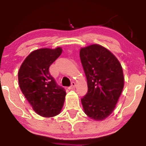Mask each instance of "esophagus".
<instances>
[{
	"label": "esophagus",
	"instance_id": "34e87169",
	"mask_svg": "<svg viewBox=\"0 0 146 146\" xmlns=\"http://www.w3.org/2000/svg\"><path fill=\"white\" fill-rule=\"evenodd\" d=\"M71 87H72V88H74V87H75V83L74 82V81H72V82H71Z\"/></svg>",
	"mask_w": 146,
	"mask_h": 146
}]
</instances>
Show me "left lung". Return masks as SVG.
Wrapping results in <instances>:
<instances>
[{"label": "left lung", "instance_id": "left-lung-1", "mask_svg": "<svg viewBox=\"0 0 146 146\" xmlns=\"http://www.w3.org/2000/svg\"><path fill=\"white\" fill-rule=\"evenodd\" d=\"M80 59L88 91L81 98L84 112L95 120H103L114 110L123 90V70L117 58L100 44L81 48Z\"/></svg>", "mask_w": 146, "mask_h": 146}]
</instances>
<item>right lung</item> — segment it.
I'll use <instances>...</instances> for the list:
<instances>
[{
  "mask_svg": "<svg viewBox=\"0 0 146 146\" xmlns=\"http://www.w3.org/2000/svg\"><path fill=\"white\" fill-rule=\"evenodd\" d=\"M62 48H44L33 51L19 71L21 90L35 111L45 117L58 115L63 108L66 92L49 73V67L61 55Z\"/></svg>",
  "mask_w": 146,
  "mask_h": 146,
  "instance_id": "right-lung-1",
  "label": "right lung"
}]
</instances>
